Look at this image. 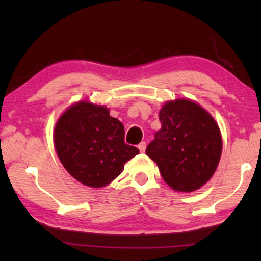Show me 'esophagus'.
Masks as SVG:
<instances>
[{"label": "esophagus", "mask_w": 261, "mask_h": 261, "mask_svg": "<svg viewBox=\"0 0 261 261\" xmlns=\"http://www.w3.org/2000/svg\"><path fill=\"white\" fill-rule=\"evenodd\" d=\"M138 148L140 152H145V149H146V143H145V141H141V143L138 145Z\"/></svg>", "instance_id": "obj_1"}]
</instances>
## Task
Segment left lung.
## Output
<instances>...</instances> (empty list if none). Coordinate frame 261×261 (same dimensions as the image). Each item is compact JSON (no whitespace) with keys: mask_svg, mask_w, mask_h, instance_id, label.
Listing matches in <instances>:
<instances>
[{"mask_svg":"<svg viewBox=\"0 0 261 261\" xmlns=\"http://www.w3.org/2000/svg\"><path fill=\"white\" fill-rule=\"evenodd\" d=\"M159 120L161 129L154 134L146 154L171 189H199L215 173L222 151L214 118L199 105L179 99L163 106Z\"/></svg>","mask_w":261,"mask_h":261,"instance_id":"8db88e82","label":"left lung"}]
</instances>
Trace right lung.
I'll return each mask as SVG.
<instances>
[{
  "label": "right lung",
  "mask_w": 261,
  "mask_h": 261,
  "mask_svg": "<svg viewBox=\"0 0 261 261\" xmlns=\"http://www.w3.org/2000/svg\"><path fill=\"white\" fill-rule=\"evenodd\" d=\"M124 126L102 106L79 102L56 123L54 144L62 165L78 182L91 188L109 184L124 163L139 153L125 144Z\"/></svg>",
  "instance_id": "obj_1"
}]
</instances>
